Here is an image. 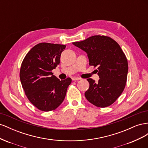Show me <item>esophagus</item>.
<instances>
[{"label":"esophagus","instance_id":"esophagus-1","mask_svg":"<svg viewBox=\"0 0 148 148\" xmlns=\"http://www.w3.org/2000/svg\"><path fill=\"white\" fill-rule=\"evenodd\" d=\"M79 79H81V78H79V77H73L72 78L73 81H76V80H79Z\"/></svg>","mask_w":148,"mask_h":148}]
</instances>
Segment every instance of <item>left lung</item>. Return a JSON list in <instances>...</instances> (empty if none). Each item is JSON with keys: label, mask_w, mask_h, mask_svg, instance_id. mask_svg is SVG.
<instances>
[{"label": "left lung", "mask_w": 148, "mask_h": 148, "mask_svg": "<svg viewBox=\"0 0 148 148\" xmlns=\"http://www.w3.org/2000/svg\"><path fill=\"white\" fill-rule=\"evenodd\" d=\"M73 44L87 53L89 65L97 66L98 82L87 79L89 88L84 93L87 100L99 107L112 104L124 90L128 70L127 57L119 44L109 36L100 35Z\"/></svg>", "instance_id": "left-lung-1"}]
</instances>
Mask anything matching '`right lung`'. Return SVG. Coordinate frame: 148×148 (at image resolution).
Masks as SVG:
<instances>
[{
  "label": "right lung",
  "instance_id": "add662e5",
  "mask_svg": "<svg viewBox=\"0 0 148 148\" xmlns=\"http://www.w3.org/2000/svg\"><path fill=\"white\" fill-rule=\"evenodd\" d=\"M65 45L41 42L34 46L22 62L20 78L28 100L39 110L56 109L64 101L71 79L60 80L52 70L60 64Z\"/></svg>",
  "mask_w": 148,
  "mask_h": 148
}]
</instances>
